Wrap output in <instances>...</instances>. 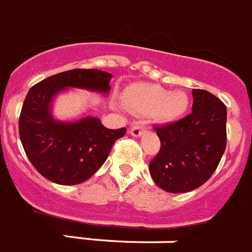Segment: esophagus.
I'll return each mask as SVG.
<instances>
[{"instance_id":"esophagus-1","label":"esophagus","mask_w":252,"mask_h":252,"mask_svg":"<svg viewBox=\"0 0 252 252\" xmlns=\"http://www.w3.org/2000/svg\"><path fill=\"white\" fill-rule=\"evenodd\" d=\"M128 132H130L132 136L139 137L145 132V128H144L143 126H140V125H136V126H134V127H131L130 130H128Z\"/></svg>"}]
</instances>
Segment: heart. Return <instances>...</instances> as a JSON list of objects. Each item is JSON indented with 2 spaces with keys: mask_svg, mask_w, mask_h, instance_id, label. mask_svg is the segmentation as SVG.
<instances>
[{
  "mask_svg": "<svg viewBox=\"0 0 252 252\" xmlns=\"http://www.w3.org/2000/svg\"><path fill=\"white\" fill-rule=\"evenodd\" d=\"M124 100L140 115H156L160 121L181 117L189 107V96L184 92H169L158 85L137 84L124 93Z\"/></svg>",
  "mask_w": 252,
  "mask_h": 252,
  "instance_id": "obj_1",
  "label": "heart"
}]
</instances>
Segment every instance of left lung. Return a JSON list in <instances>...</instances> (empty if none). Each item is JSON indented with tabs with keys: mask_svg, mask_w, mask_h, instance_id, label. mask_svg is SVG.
Here are the masks:
<instances>
[{
	"mask_svg": "<svg viewBox=\"0 0 252 252\" xmlns=\"http://www.w3.org/2000/svg\"><path fill=\"white\" fill-rule=\"evenodd\" d=\"M192 112L180 121L154 126L160 149L149 172L163 190L188 192L205 184L218 167L227 145V108L203 89H192Z\"/></svg>",
	"mask_w": 252,
	"mask_h": 252,
	"instance_id": "left-lung-1",
	"label": "left lung"
}]
</instances>
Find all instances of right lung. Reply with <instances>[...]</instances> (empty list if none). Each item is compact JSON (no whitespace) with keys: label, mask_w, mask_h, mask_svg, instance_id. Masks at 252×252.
<instances>
[{"label":"right lung","mask_w":252,"mask_h":252,"mask_svg":"<svg viewBox=\"0 0 252 252\" xmlns=\"http://www.w3.org/2000/svg\"><path fill=\"white\" fill-rule=\"evenodd\" d=\"M112 75L95 68H74L39 81L28 92L19 134L27 157L43 177L59 185H77L99 169L112 145L126 128L104 127L95 117L76 122L55 121L49 112L53 96L66 88L109 92Z\"/></svg>","instance_id":"obj_1"}]
</instances>
